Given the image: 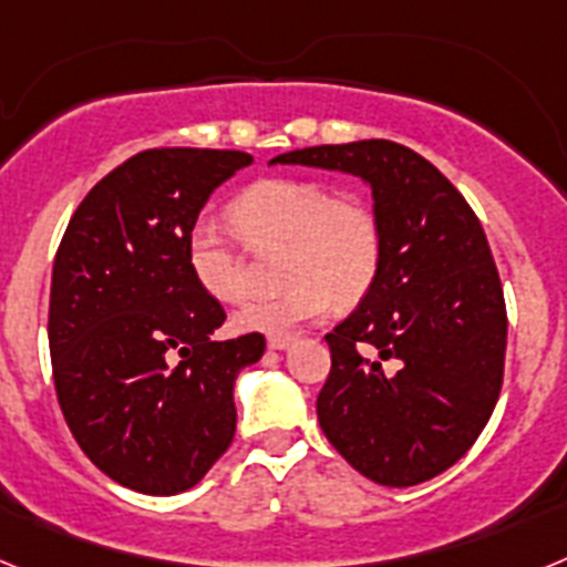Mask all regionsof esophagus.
Segmentation results:
<instances>
[{"label":"esophagus","instance_id":"34e87169","mask_svg":"<svg viewBox=\"0 0 567 567\" xmlns=\"http://www.w3.org/2000/svg\"><path fill=\"white\" fill-rule=\"evenodd\" d=\"M292 334H269L267 338V346L269 349H275V352H280V349H287L289 343H292Z\"/></svg>","mask_w":567,"mask_h":567}]
</instances>
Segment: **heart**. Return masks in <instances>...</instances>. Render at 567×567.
<instances>
[{"label":"heart","mask_w":567,"mask_h":567,"mask_svg":"<svg viewBox=\"0 0 567 567\" xmlns=\"http://www.w3.org/2000/svg\"><path fill=\"white\" fill-rule=\"evenodd\" d=\"M233 221L252 249H287L280 280L289 289L240 309V332L287 334L332 312L334 300L352 307L378 280L383 224L360 195H334L309 178H264L235 198ZM187 264L215 300L238 303L249 295L244 258L209 224L189 233Z\"/></svg>","instance_id":"b5f03b06"}]
</instances>
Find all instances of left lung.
Instances as JSON below:
<instances>
[{
	"label": "left lung",
	"mask_w": 567,
	"mask_h": 567,
	"mask_svg": "<svg viewBox=\"0 0 567 567\" xmlns=\"http://www.w3.org/2000/svg\"><path fill=\"white\" fill-rule=\"evenodd\" d=\"M269 164L360 175L383 224L378 280L327 334L320 429L374 483L437 477L474 445L503 389L508 315L483 224L432 162L385 138Z\"/></svg>",
	"instance_id": "obj_1"
}]
</instances>
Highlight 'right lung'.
Segmentation results:
<instances>
[{"mask_svg":"<svg viewBox=\"0 0 567 567\" xmlns=\"http://www.w3.org/2000/svg\"><path fill=\"white\" fill-rule=\"evenodd\" d=\"M249 164L240 150H144L64 229L50 280L53 383L82 452L124 488L182 494L235 437V378L267 340L213 338L227 315L189 272L187 240L209 195Z\"/></svg>","mask_w":567,"mask_h":567,"instance_id":"add662e5","label":"right lung"}]
</instances>
